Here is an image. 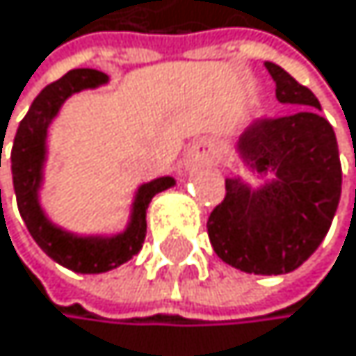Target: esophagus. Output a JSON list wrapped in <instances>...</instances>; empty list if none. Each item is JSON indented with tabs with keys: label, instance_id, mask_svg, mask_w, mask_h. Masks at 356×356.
Returning a JSON list of instances; mask_svg holds the SVG:
<instances>
[{
	"label": "esophagus",
	"instance_id": "obj_1",
	"mask_svg": "<svg viewBox=\"0 0 356 356\" xmlns=\"http://www.w3.org/2000/svg\"><path fill=\"white\" fill-rule=\"evenodd\" d=\"M213 162H216V147H213L211 143L194 145L184 157L186 168H201V166H209Z\"/></svg>",
	"mask_w": 356,
	"mask_h": 356
}]
</instances>
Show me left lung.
Segmentation results:
<instances>
[{
  "label": "left lung",
  "instance_id": "1",
  "mask_svg": "<svg viewBox=\"0 0 356 356\" xmlns=\"http://www.w3.org/2000/svg\"><path fill=\"white\" fill-rule=\"evenodd\" d=\"M281 104L294 114L261 118L236 147L257 175H275L259 188L240 177L225 179L227 194L209 213L216 255L248 275H285L309 259L329 233L341 196V164L331 123L316 95L279 64L266 62Z\"/></svg>",
  "mask_w": 356,
  "mask_h": 356
}]
</instances>
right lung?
I'll return each mask as SVG.
<instances>
[{
    "instance_id": "right-lung-1",
    "label": "right lung",
    "mask_w": 356,
    "mask_h": 356,
    "mask_svg": "<svg viewBox=\"0 0 356 356\" xmlns=\"http://www.w3.org/2000/svg\"><path fill=\"white\" fill-rule=\"evenodd\" d=\"M104 83H108L106 73L95 69H73L42 88L25 118L19 123L10 153L15 194L27 231L54 261L79 275L108 273L138 255L147 236V209L151 199L157 192L175 186L172 177H160V179L140 186L131 203L129 222L125 231L116 233V236H75L47 218L38 196L47 160V129L71 95L104 86Z\"/></svg>"
}]
</instances>
